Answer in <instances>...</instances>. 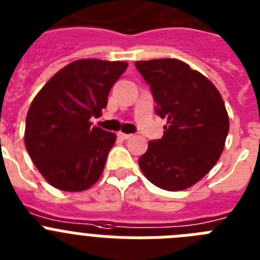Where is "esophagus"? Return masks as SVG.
<instances>
[{"label":"esophagus","instance_id":"1","mask_svg":"<svg viewBox=\"0 0 260 260\" xmlns=\"http://www.w3.org/2000/svg\"><path fill=\"white\" fill-rule=\"evenodd\" d=\"M117 136L120 137L121 140H128V139H131V137H132V135H128V133L120 132V133H119V135H117Z\"/></svg>","mask_w":260,"mask_h":260}]
</instances>
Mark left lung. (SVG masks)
<instances>
[{"label": "left lung", "instance_id": "8db88e82", "mask_svg": "<svg viewBox=\"0 0 260 260\" xmlns=\"http://www.w3.org/2000/svg\"><path fill=\"white\" fill-rule=\"evenodd\" d=\"M136 68L150 85L155 112L168 117L164 137L149 141L140 169L159 188H188L224 150L229 116L222 96L207 77L177 58L136 61Z\"/></svg>", "mask_w": 260, "mask_h": 260}]
</instances>
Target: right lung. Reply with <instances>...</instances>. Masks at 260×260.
Here are the masks:
<instances>
[{
  "instance_id": "obj_1",
  "label": "right lung",
  "mask_w": 260,
  "mask_h": 260,
  "mask_svg": "<svg viewBox=\"0 0 260 260\" xmlns=\"http://www.w3.org/2000/svg\"><path fill=\"white\" fill-rule=\"evenodd\" d=\"M127 67L125 61L76 60L34 98L24 145L36 169L55 188L85 191L102 175L116 135L91 127L90 117L102 114L108 92Z\"/></svg>"
}]
</instances>
